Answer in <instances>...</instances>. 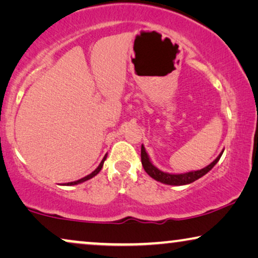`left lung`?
Listing matches in <instances>:
<instances>
[{
	"label": "left lung",
	"instance_id": "left-lung-1",
	"mask_svg": "<svg viewBox=\"0 0 258 258\" xmlns=\"http://www.w3.org/2000/svg\"><path fill=\"white\" fill-rule=\"evenodd\" d=\"M222 154H223V151L218 155L216 160H215L213 163H210L208 167L201 169V170H197V171H190V172H185V174H167V172H163L161 170H158V169L153 165L151 163L149 157H148V154L146 153V149H144V147L142 146L141 147V161H142V165L144 168V170L148 175L150 176V177H153L154 179H156L158 182H162V183H165V184H170V185H184V184H189V183H192L194 181H196V179H199L202 177L207 174V172H209L211 169L214 168V165L217 163L218 160H220Z\"/></svg>",
	"mask_w": 258,
	"mask_h": 258
}]
</instances>
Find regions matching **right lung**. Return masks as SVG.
I'll return each mask as SVG.
<instances>
[{
    "mask_svg": "<svg viewBox=\"0 0 258 258\" xmlns=\"http://www.w3.org/2000/svg\"><path fill=\"white\" fill-rule=\"evenodd\" d=\"M105 158H107V155H105V156L103 157V160H102V162L100 163V165H98V167L95 169V170L91 172V174H89L88 176H86V177H83V178H81V179H79V181H75V182H70V183H67V185H74V184H79V183H82V182H84V181H87V179H90L91 177H94L95 175H97L98 172L101 171V169H102V167H103V162L105 161Z\"/></svg>",
    "mask_w": 258,
    "mask_h": 258,
    "instance_id": "obj_1",
    "label": "right lung"
}]
</instances>
